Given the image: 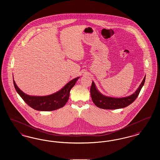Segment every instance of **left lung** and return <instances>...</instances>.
<instances>
[{"label": "left lung", "instance_id": "left-lung-1", "mask_svg": "<svg viewBox=\"0 0 160 160\" xmlns=\"http://www.w3.org/2000/svg\"><path fill=\"white\" fill-rule=\"evenodd\" d=\"M145 78L146 76H145L143 81L134 93L129 96L120 98L112 97L103 95L98 90L94 82L92 81L90 90L92 101L96 106L102 109L114 110L128 106L137 98L140 92L145 84Z\"/></svg>", "mask_w": 160, "mask_h": 160}]
</instances>
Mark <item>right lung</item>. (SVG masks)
<instances>
[{"label": "right lung", "instance_id": "obj_1", "mask_svg": "<svg viewBox=\"0 0 160 160\" xmlns=\"http://www.w3.org/2000/svg\"><path fill=\"white\" fill-rule=\"evenodd\" d=\"M78 77L69 82L59 91L46 96L29 95L23 92L15 83L13 77V82L15 90L24 102L32 108L38 111H53L64 106L69 97V92L75 85Z\"/></svg>", "mask_w": 160, "mask_h": 160}]
</instances>
